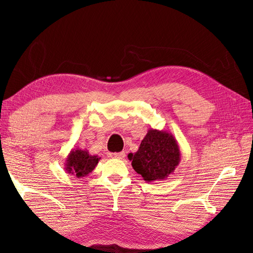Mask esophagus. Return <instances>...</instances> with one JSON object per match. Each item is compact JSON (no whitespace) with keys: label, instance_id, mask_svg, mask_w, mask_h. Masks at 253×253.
I'll list each match as a JSON object with an SVG mask.
<instances>
[{"label":"esophagus","instance_id":"obj_1","mask_svg":"<svg viewBox=\"0 0 253 253\" xmlns=\"http://www.w3.org/2000/svg\"><path fill=\"white\" fill-rule=\"evenodd\" d=\"M114 158H116V159H120V160H122V159H124L125 158V152H117V153H114Z\"/></svg>","mask_w":253,"mask_h":253}]
</instances>
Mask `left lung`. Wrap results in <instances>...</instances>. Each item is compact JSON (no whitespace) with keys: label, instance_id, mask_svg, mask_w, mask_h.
Returning a JSON list of instances; mask_svg holds the SVG:
<instances>
[{"label":"left lung","instance_id":"1","mask_svg":"<svg viewBox=\"0 0 253 253\" xmlns=\"http://www.w3.org/2000/svg\"><path fill=\"white\" fill-rule=\"evenodd\" d=\"M128 158L143 180L152 182L165 180L174 173L180 162V150L173 133L150 128L138 151Z\"/></svg>","mask_w":253,"mask_h":253}]
</instances>
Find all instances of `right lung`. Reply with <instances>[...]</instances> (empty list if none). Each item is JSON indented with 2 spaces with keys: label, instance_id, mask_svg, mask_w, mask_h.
Returning <instances> with one entry per match:
<instances>
[{
  "label": "right lung",
  "instance_id": "obj_1",
  "mask_svg": "<svg viewBox=\"0 0 253 253\" xmlns=\"http://www.w3.org/2000/svg\"><path fill=\"white\" fill-rule=\"evenodd\" d=\"M101 158L98 155L90 154L87 149H72V151L68 153L64 169L68 174L76 176L77 178L88 176L92 171L95 166L98 165Z\"/></svg>",
  "mask_w": 253,
  "mask_h": 253
}]
</instances>
